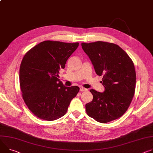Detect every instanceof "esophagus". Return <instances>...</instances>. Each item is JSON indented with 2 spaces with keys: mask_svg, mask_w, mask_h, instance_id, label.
Masks as SVG:
<instances>
[{
  "mask_svg": "<svg viewBox=\"0 0 153 153\" xmlns=\"http://www.w3.org/2000/svg\"><path fill=\"white\" fill-rule=\"evenodd\" d=\"M87 89L84 88L83 87H80V91H86Z\"/></svg>",
  "mask_w": 153,
  "mask_h": 153,
  "instance_id": "esophagus-1",
  "label": "esophagus"
}]
</instances>
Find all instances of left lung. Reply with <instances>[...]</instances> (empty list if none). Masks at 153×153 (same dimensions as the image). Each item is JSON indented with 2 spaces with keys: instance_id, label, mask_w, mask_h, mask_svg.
I'll return each mask as SVG.
<instances>
[{
  "instance_id": "8db88e82",
  "label": "left lung",
  "mask_w": 153,
  "mask_h": 153,
  "mask_svg": "<svg viewBox=\"0 0 153 153\" xmlns=\"http://www.w3.org/2000/svg\"><path fill=\"white\" fill-rule=\"evenodd\" d=\"M97 75L103 76V93L90 90L93 98L85 105L86 112L96 121L106 123L121 117L129 107L135 93L134 63L119 46L104 41L82 43Z\"/></svg>"
}]
</instances>
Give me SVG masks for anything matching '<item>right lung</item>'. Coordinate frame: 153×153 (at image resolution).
I'll list each match as a JSON object with an SVG mask.
<instances>
[{"mask_svg": "<svg viewBox=\"0 0 153 153\" xmlns=\"http://www.w3.org/2000/svg\"><path fill=\"white\" fill-rule=\"evenodd\" d=\"M79 43L45 41L27 52L19 69L20 88L27 107L38 118L53 121L66 113L77 86L65 87L58 78Z\"/></svg>", "mask_w": 153, "mask_h": 153, "instance_id": "add662e5", "label": "right lung"}]
</instances>
